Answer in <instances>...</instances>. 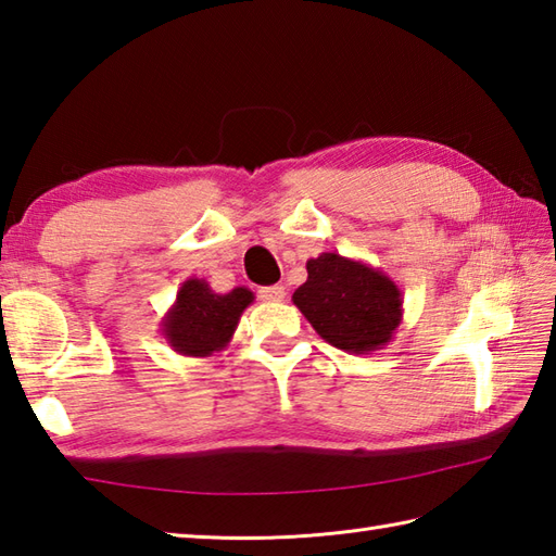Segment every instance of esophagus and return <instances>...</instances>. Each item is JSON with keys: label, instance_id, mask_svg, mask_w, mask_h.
<instances>
[{"label": "esophagus", "instance_id": "34e87169", "mask_svg": "<svg viewBox=\"0 0 556 556\" xmlns=\"http://www.w3.org/2000/svg\"><path fill=\"white\" fill-rule=\"evenodd\" d=\"M260 293V299L263 301H285L287 299V289L285 287H265V289H260L257 291Z\"/></svg>", "mask_w": 556, "mask_h": 556}]
</instances>
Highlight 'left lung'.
Segmentation results:
<instances>
[{"mask_svg":"<svg viewBox=\"0 0 556 556\" xmlns=\"http://www.w3.org/2000/svg\"><path fill=\"white\" fill-rule=\"evenodd\" d=\"M308 279L293 291V305L327 344L346 353H372L394 339L404 299L380 267L339 253L311 257Z\"/></svg>","mask_w":556,"mask_h":556,"instance_id":"left-lung-1","label":"left lung"}]
</instances>
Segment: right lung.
Returning a JSON list of instances; mask_svg holds the SVG:
<instances>
[{
	"instance_id": "1",
	"label": "right lung",
	"mask_w": 556,
	"mask_h": 556,
	"mask_svg": "<svg viewBox=\"0 0 556 556\" xmlns=\"http://www.w3.org/2000/svg\"><path fill=\"white\" fill-rule=\"evenodd\" d=\"M253 291L236 287L229 293H215L205 279H186L172 308L162 317V334L181 356L205 358L224 351L239 327Z\"/></svg>"
}]
</instances>
